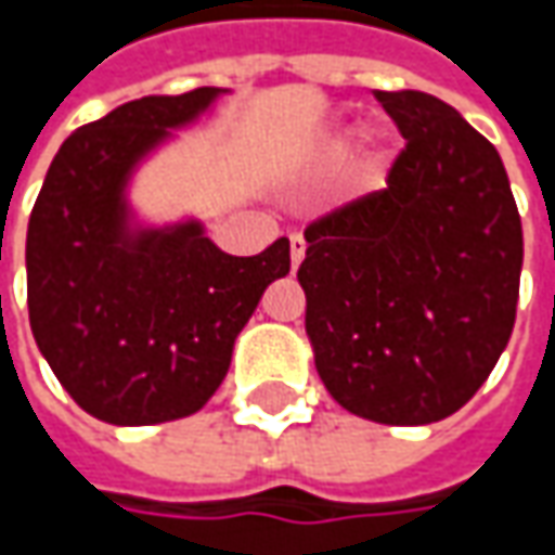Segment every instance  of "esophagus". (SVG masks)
I'll list each match as a JSON object with an SVG mask.
<instances>
[{
	"label": "esophagus",
	"mask_w": 555,
	"mask_h": 555,
	"mask_svg": "<svg viewBox=\"0 0 555 555\" xmlns=\"http://www.w3.org/2000/svg\"><path fill=\"white\" fill-rule=\"evenodd\" d=\"M302 256H306V241H302L299 234H293V237H289V266L299 268Z\"/></svg>",
	"instance_id": "1"
}]
</instances>
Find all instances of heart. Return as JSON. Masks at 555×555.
I'll list each match as a JSON object with an SVG mask.
<instances>
[{"label":"heart","instance_id":"b5f03b06","mask_svg":"<svg viewBox=\"0 0 555 555\" xmlns=\"http://www.w3.org/2000/svg\"><path fill=\"white\" fill-rule=\"evenodd\" d=\"M346 147H349V129H333L327 135H321L318 147H314V157L321 163H333L346 154ZM383 160H386V147L367 144V147L358 154V163H354V166H358L361 176H376V172L383 169Z\"/></svg>","mask_w":555,"mask_h":555}]
</instances>
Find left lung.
<instances>
[{
  "label": "left lung",
  "instance_id": "1",
  "mask_svg": "<svg viewBox=\"0 0 555 555\" xmlns=\"http://www.w3.org/2000/svg\"><path fill=\"white\" fill-rule=\"evenodd\" d=\"M408 139L389 188L306 228V333L354 416L426 426L460 411L509 343L522 219L501 154L451 104L376 92Z\"/></svg>",
  "mask_w": 555,
  "mask_h": 555
}]
</instances>
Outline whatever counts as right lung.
<instances>
[{
	"label": "right lung",
	"instance_id": "add662e5",
	"mask_svg": "<svg viewBox=\"0 0 555 555\" xmlns=\"http://www.w3.org/2000/svg\"><path fill=\"white\" fill-rule=\"evenodd\" d=\"M228 89L147 95L76 129L46 172L27 228L30 331L86 414L154 426L201 411L231 367L234 339L289 241L228 256L201 219L141 222V163L194 126Z\"/></svg>",
	"mask_w": 555,
	"mask_h": 555
}]
</instances>
